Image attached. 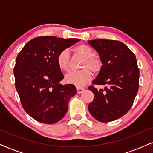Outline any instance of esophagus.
Here are the masks:
<instances>
[{
    "mask_svg": "<svg viewBox=\"0 0 153 153\" xmlns=\"http://www.w3.org/2000/svg\"><path fill=\"white\" fill-rule=\"evenodd\" d=\"M84 90H85V89H84L83 88H80V87L77 88V92H78V94H81V93H82V91H83Z\"/></svg>",
    "mask_w": 153,
    "mask_h": 153,
    "instance_id": "esophagus-1",
    "label": "esophagus"
}]
</instances>
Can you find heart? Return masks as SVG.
I'll list each match as a JSON object with an SVG mask.
<instances>
[{
	"label": "heart",
	"mask_w": 153,
	"mask_h": 153,
	"mask_svg": "<svg viewBox=\"0 0 153 153\" xmlns=\"http://www.w3.org/2000/svg\"><path fill=\"white\" fill-rule=\"evenodd\" d=\"M76 53L81 55L84 58L82 68L88 67L93 72H97L101 68V62L98 59L94 57V50L86 45H80L74 48ZM57 66L61 71H67L69 68V52L68 50H63L59 52L57 57ZM91 73L87 68L72 71L65 77L68 83L73 84L77 87H82L90 81Z\"/></svg>",
	"instance_id": "heart-1"
}]
</instances>
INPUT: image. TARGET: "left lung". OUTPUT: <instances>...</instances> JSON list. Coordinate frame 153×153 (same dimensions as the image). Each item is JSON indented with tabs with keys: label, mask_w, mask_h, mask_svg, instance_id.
I'll list each match as a JSON object with an SVG mask.
<instances>
[{
	"label": "left lung",
	"mask_w": 153,
	"mask_h": 153,
	"mask_svg": "<svg viewBox=\"0 0 153 153\" xmlns=\"http://www.w3.org/2000/svg\"><path fill=\"white\" fill-rule=\"evenodd\" d=\"M88 43L99 53L103 64L92 83L105 86L100 90L88 88L94 94L88 111L101 122L114 121L127 113L137 94L140 71L136 57L119 41L94 39Z\"/></svg>",
	"instance_id": "obj_1"
}]
</instances>
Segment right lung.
<instances>
[{
	"label": "right lung",
	"mask_w": 153,
	"mask_h": 153,
	"mask_svg": "<svg viewBox=\"0 0 153 153\" xmlns=\"http://www.w3.org/2000/svg\"><path fill=\"white\" fill-rule=\"evenodd\" d=\"M79 39L39 36L21 50L13 70L15 86L25 111L44 124H54L66 114L68 102L77 94L73 84L62 85L64 78L57 64L59 52Z\"/></svg>",
	"instance_id": "right-lung-1"
}]
</instances>
